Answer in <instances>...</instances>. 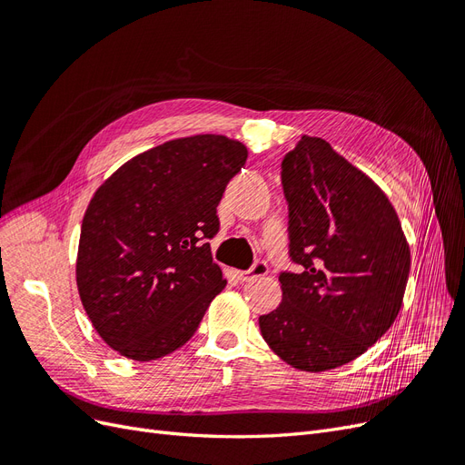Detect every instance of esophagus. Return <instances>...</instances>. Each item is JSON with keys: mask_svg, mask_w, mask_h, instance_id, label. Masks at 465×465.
Returning a JSON list of instances; mask_svg holds the SVG:
<instances>
[{"mask_svg": "<svg viewBox=\"0 0 465 465\" xmlns=\"http://www.w3.org/2000/svg\"><path fill=\"white\" fill-rule=\"evenodd\" d=\"M265 273H267V263L265 262H256L248 272H236V277L241 279L242 283H246V281H254L258 277H263Z\"/></svg>", "mask_w": 465, "mask_h": 465, "instance_id": "obj_1", "label": "esophagus"}]
</instances>
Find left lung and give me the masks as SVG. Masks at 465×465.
Returning <instances> with one entry per match:
<instances>
[{"label": "left lung", "instance_id": "1", "mask_svg": "<svg viewBox=\"0 0 465 465\" xmlns=\"http://www.w3.org/2000/svg\"><path fill=\"white\" fill-rule=\"evenodd\" d=\"M289 203L283 301L260 316L277 357L306 372L341 367L382 337L403 302L411 254L396 209L374 182L320 137L281 163Z\"/></svg>", "mask_w": 465, "mask_h": 465}]
</instances>
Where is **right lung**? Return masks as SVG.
<instances>
[{"label": "right lung", "mask_w": 465, "mask_h": 465, "mask_svg": "<svg viewBox=\"0 0 465 465\" xmlns=\"http://www.w3.org/2000/svg\"><path fill=\"white\" fill-rule=\"evenodd\" d=\"M246 157L224 135L180 137L137 154L94 192L81 224L77 289L94 330L122 357L173 353L227 285L207 241Z\"/></svg>", "instance_id": "1"}]
</instances>
